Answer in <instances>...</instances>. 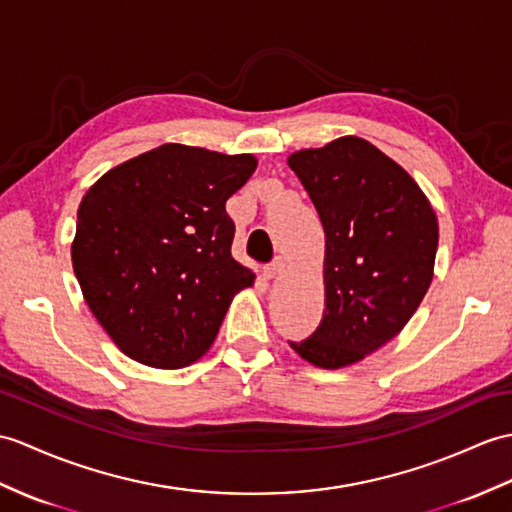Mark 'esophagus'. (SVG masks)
<instances>
[{"label":"esophagus","instance_id":"obj_1","mask_svg":"<svg viewBox=\"0 0 512 512\" xmlns=\"http://www.w3.org/2000/svg\"><path fill=\"white\" fill-rule=\"evenodd\" d=\"M285 270V261L281 257H275L270 261V264L264 268V277L266 279H277L281 272Z\"/></svg>","mask_w":512,"mask_h":512}]
</instances>
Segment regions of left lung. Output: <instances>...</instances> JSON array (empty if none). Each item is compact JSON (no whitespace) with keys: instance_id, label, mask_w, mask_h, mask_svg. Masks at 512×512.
Returning a JSON list of instances; mask_svg holds the SVG:
<instances>
[{"instance_id":"left-lung-1","label":"left lung","mask_w":512,"mask_h":512,"mask_svg":"<svg viewBox=\"0 0 512 512\" xmlns=\"http://www.w3.org/2000/svg\"><path fill=\"white\" fill-rule=\"evenodd\" d=\"M288 165L325 229V312L290 347L342 368L384 347L417 312L434 277L438 220L399 163L360 137L292 152Z\"/></svg>"}]
</instances>
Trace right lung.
<instances>
[{"instance_id": "1", "label": "right lung", "mask_w": 512, "mask_h": 512, "mask_svg": "<svg viewBox=\"0 0 512 512\" xmlns=\"http://www.w3.org/2000/svg\"><path fill=\"white\" fill-rule=\"evenodd\" d=\"M253 154L163 144L106 172L82 198L71 264L93 316L122 353L181 368L213 344L255 272L231 255L227 200Z\"/></svg>"}]
</instances>
